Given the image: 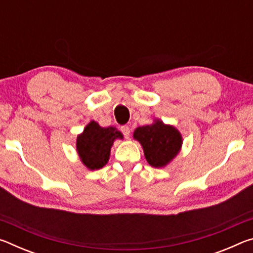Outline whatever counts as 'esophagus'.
<instances>
[{"label": "esophagus", "instance_id": "obj_1", "mask_svg": "<svg viewBox=\"0 0 253 253\" xmlns=\"http://www.w3.org/2000/svg\"><path fill=\"white\" fill-rule=\"evenodd\" d=\"M122 132L124 134V136H125V138H129V135H130V128L128 126H122L121 128Z\"/></svg>", "mask_w": 253, "mask_h": 253}]
</instances>
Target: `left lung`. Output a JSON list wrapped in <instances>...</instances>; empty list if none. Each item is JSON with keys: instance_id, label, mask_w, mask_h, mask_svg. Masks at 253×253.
Instances as JSON below:
<instances>
[{"instance_id": "obj_1", "label": "left lung", "mask_w": 253, "mask_h": 253, "mask_svg": "<svg viewBox=\"0 0 253 253\" xmlns=\"http://www.w3.org/2000/svg\"><path fill=\"white\" fill-rule=\"evenodd\" d=\"M134 138L142 144L146 161L153 168L168 165L177 155L182 146L179 131L161 121L136 128Z\"/></svg>"}]
</instances>
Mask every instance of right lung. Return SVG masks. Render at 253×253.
<instances>
[{"instance_id":"right-lung-1","label":"right lung","mask_w":253,"mask_h":253,"mask_svg":"<svg viewBox=\"0 0 253 253\" xmlns=\"http://www.w3.org/2000/svg\"><path fill=\"white\" fill-rule=\"evenodd\" d=\"M123 138L121 131L115 127H100L90 122L84 132L77 137V152L80 160L89 169H99L107 164L114 140Z\"/></svg>"}]
</instances>
